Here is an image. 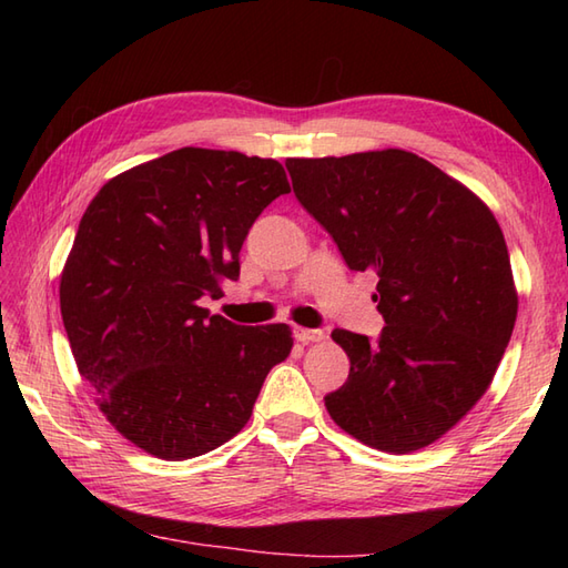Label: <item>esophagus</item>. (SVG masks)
<instances>
[{
    "label": "esophagus",
    "instance_id": "1",
    "mask_svg": "<svg viewBox=\"0 0 568 568\" xmlns=\"http://www.w3.org/2000/svg\"><path fill=\"white\" fill-rule=\"evenodd\" d=\"M295 339H297V342H303V344L322 342V339H324V332H322V329H305V327H297V329H295Z\"/></svg>",
    "mask_w": 568,
    "mask_h": 568
}]
</instances>
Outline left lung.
I'll list each match as a JSON object with an SVG mask.
<instances>
[{
	"mask_svg": "<svg viewBox=\"0 0 568 568\" xmlns=\"http://www.w3.org/2000/svg\"><path fill=\"white\" fill-rule=\"evenodd\" d=\"M300 204L352 271L378 275V339L334 329L348 378L324 397L373 449L409 454L449 432L496 376L517 317L508 246L474 192L419 155L385 149L287 159Z\"/></svg>",
	"mask_w": 568,
	"mask_h": 568,
	"instance_id": "1",
	"label": "left lung"
}]
</instances>
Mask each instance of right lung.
<instances>
[{
    "mask_svg": "<svg viewBox=\"0 0 568 568\" xmlns=\"http://www.w3.org/2000/svg\"><path fill=\"white\" fill-rule=\"evenodd\" d=\"M285 192L273 159L185 146L112 178L84 210L60 315L104 417L146 454L185 462L232 439L291 354L287 324L200 307L236 281L248 229Z\"/></svg>",
    "mask_w": 568,
    "mask_h": 568,
    "instance_id": "obj_1",
    "label": "right lung"
}]
</instances>
